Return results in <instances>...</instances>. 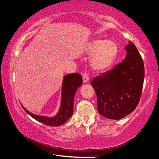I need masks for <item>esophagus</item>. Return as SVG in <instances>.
I'll return each instance as SVG.
<instances>
[{
	"label": "esophagus",
	"instance_id": "34e87169",
	"mask_svg": "<svg viewBox=\"0 0 159 159\" xmlns=\"http://www.w3.org/2000/svg\"><path fill=\"white\" fill-rule=\"evenodd\" d=\"M83 80L85 83H88V81H89V76H88V74L87 73H85L84 74H83Z\"/></svg>",
	"mask_w": 159,
	"mask_h": 159
}]
</instances>
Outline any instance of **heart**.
<instances>
[{
    "mask_svg": "<svg viewBox=\"0 0 159 159\" xmlns=\"http://www.w3.org/2000/svg\"><path fill=\"white\" fill-rule=\"evenodd\" d=\"M87 52L92 55L90 65L96 71H106L116 60L118 48L116 43L106 39H95L88 43Z\"/></svg>",
    "mask_w": 159,
    "mask_h": 159,
    "instance_id": "b5f03b06",
    "label": "heart"
}]
</instances>
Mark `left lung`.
Instances as JSON below:
<instances>
[{
    "instance_id": "left-lung-1",
    "label": "left lung",
    "mask_w": 159,
    "mask_h": 159,
    "mask_svg": "<svg viewBox=\"0 0 159 159\" xmlns=\"http://www.w3.org/2000/svg\"><path fill=\"white\" fill-rule=\"evenodd\" d=\"M125 49L124 60L91 81L98 98V112L109 119H120L133 112L143 88L144 66L140 54L132 42Z\"/></svg>"
}]
</instances>
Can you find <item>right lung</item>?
Here are the masks:
<instances>
[{
  "mask_svg": "<svg viewBox=\"0 0 159 159\" xmlns=\"http://www.w3.org/2000/svg\"><path fill=\"white\" fill-rule=\"evenodd\" d=\"M83 83L82 77L79 74H70L64 77L61 102L60 111L55 116L50 118L31 114L25 107L23 109L28 114L38 121L50 126H60L65 123L73 114L74 98L76 91Z\"/></svg>",
  "mask_w": 159,
  "mask_h": 159,
  "instance_id": "add662e5",
  "label": "right lung"
}]
</instances>
